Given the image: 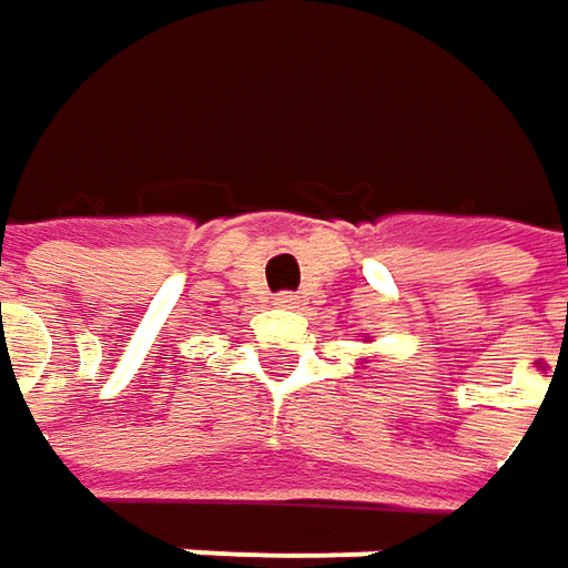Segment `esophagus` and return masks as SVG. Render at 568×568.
Here are the masks:
<instances>
[{
    "label": "esophagus",
    "mask_w": 568,
    "mask_h": 568,
    "mask_svg": "<svg viewBox=\"0 0 568 568\" xmlns=\"http://www.w3.org/2000/svg\"><path fill=\"white\" fill-rule=\"evenodd\" d=\"M274 306H281V310H297L300 297L297 294H277V297H274Z\"/></svg>",
    "instance_id": "esophagus-1"
}]
</instances>
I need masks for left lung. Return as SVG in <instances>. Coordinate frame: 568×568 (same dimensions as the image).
I'll list each match as a JSON object with an SVG mask.
<instances>
[{
    "instance_id": "8db88e82",
    "label": "left lung",
    "mask_w": 568,
    "mask_h": 568,
    "mask_svg": "<svg viewBox=\"0 0 568 568\" xmlns=\"http://www.w3.org/2000/svg\"><path fill=\"white\" fill-rule=\"evenodd\" d=\"M364 342H367V338H364Z\"/></svg>"
}]
</instances>
